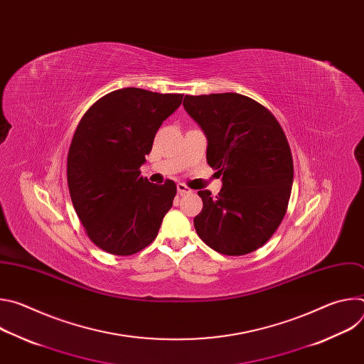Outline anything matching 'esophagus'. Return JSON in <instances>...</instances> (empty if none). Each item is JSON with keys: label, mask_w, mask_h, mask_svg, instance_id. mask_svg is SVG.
Instances as JSON below:
<instances>
[{"label": "esophagus", "mask_w": 364, "mask_h": 364, "mask_svg": "<svg viewBox=\"0 0 364 364\" xmlns=\"http://www.w3.org/2000/svg\"><path fill=\"white\" fill-rule=\"evenodd\" d=\"M177 191H178V194H188V193H191L193 190L191 188H188L186 184H183V183H178L177 184Z\"/></svg>", "instance_id": "esophagus-1"}]
</instances>
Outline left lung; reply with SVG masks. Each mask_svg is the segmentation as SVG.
Returning <instances> with one entry per match:
<instances>
[{"label":"left lung","mask_w":364,"mask_h":364,"mask_svg":"<svg viewBox=\"0 0 364 364\" xmlns=\"http://www.w3.org/2000/svg\"><path fill=\"white\" fill-rule=\"evenodd\" d=\"M184 109L207 136V164L222 176L216 197L200 190V239L240 256L264 246L281 225L294 180L292 154L277 118L239 93L184 96Z\"/></svg>","instance_id":"obj_1"}]
</instances>
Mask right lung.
Wrapping results in <instances>:
<instances>
[{"label": "right lung", "mask_w": 364, "mask_h": 364, "mask_svg": "<svg viewBox=\"0 0 364 364\" xmlns=\"http://www.w3.org/2000/svg\"><path fill=\"white\" fill-rule=\"evenodd\" d=\"M181 100V93L125 87L102 96L80 119L68 154V186L86 235L102 250L129 256L157 237L177 187L173 180L149 183L139 167Z\"/></svg>", "instance_id": "obj_1"}]
</instances>
